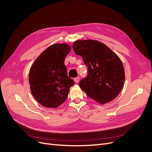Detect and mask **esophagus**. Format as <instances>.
Segmentation results:
<instances>
[{"mask_svg":"<svg viewBox=\"0 0 152 152\" xmlns=\"http://www.w3.org/2000/svg\"><path fill=\"white\" fill-rule=\"evenodd\" d=\"M74 81H75V83H79V77H75V78L74 79Z\"/></svg>","mask_w":152,"mask_h":152,"instance_id":"obj_1","label":"esophagus"}]
</instances>
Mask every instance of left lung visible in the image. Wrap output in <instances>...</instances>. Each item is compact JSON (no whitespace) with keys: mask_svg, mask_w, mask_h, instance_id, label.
<instances>
[{"mask_svg":"<svg viewBox=\"0 0 152 152\" xmlns=\"http://www.w3.org/2000/svg\"><path fill=\"white\" fill-rule=\"evenodd\" d=\"M75 53L82 57L87 75L79 86L87 96L101 104L115 99L125 79L122 61L110 48L95 40H78L73 43Z\"/></svg>","mask_w":152,"mask_h":152,"instance_id":"8db88e82","label":"left lung"}]
</instances>
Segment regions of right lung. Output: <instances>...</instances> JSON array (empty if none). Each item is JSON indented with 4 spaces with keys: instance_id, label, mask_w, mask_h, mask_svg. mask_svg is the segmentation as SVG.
<instances>
[{
    "instance_id": "1",
    "label": "right lung",
    "mask_w": 152,
    "mask_h": 152,
    "mask_svg": "<svg viewBox=\"0 0 152 152\" xmlns=\"http://www.w3.org/2000/svg\"><path fill=\"white\" fill-rule=\"evenodd\" d=\"M71 51L66 44H53L41 53L31 66L29 82L34 99L44 107L57 108L67 99L75 84L64 64Z\"/></svg>"
}]
</instances>
